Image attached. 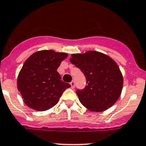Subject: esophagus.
I'll use <instances>...</instances> for the list:
<instances>
[{
    "label": "esophagus",
    "instance_id": "34e87169",
    "mask_svg": "<svg viewBox=\"0 0 146 146\" xmlns=\"http://www.w3.org/2000/svg\"><path fill=\"white\" fill-rule=\"evenodd\" d=\"M70 84L71 88H73H73H75V82H74V81H72V82H71Z\"/></svg>",
    "mask_w": 146,
    "mask_h": 146
}]
</instances>
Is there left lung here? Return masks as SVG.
<instances>
[{"mask_svg":"<svg viewBox=\"0 0 146 146\" xmlns=\"http://www.w3.org/2000/svg\"><path fill=\"white\" fill-rule=\"evenodd\" d=\"M70 61L86 77V87L76 91L84 107L90 111L101 112L116 103L122 93L123 77L110 56L90 50L72 54Z\"/></svg>","mask_w":146,"mask_h":146,"instance_id":"8db88e82","label":"left lung"}]
</instances>
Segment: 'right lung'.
Wrapping results in <instances>:
<instances>
[{"instance_id":"1","label":"right lung","mask_w":146,"mask_h":146,"mask_svg":"<svg viewBox=\"0 0 146 146\" xmlns=\"http://www.w3.org/2000/svg\"><path fill=\"white\" fill-rule=\"evenodd\" d=\"M68 55L53 50L34 52L24 62L17 80L24 102L38 111H44L58 103L68 83L61 80L57 69Z\"/></svg>"}]
</instances>
